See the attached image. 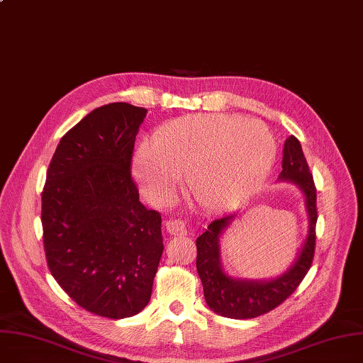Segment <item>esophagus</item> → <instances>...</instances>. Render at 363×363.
<instances>
[{
  "label": "esophagus",
  "instance_id": "1",
  "mask_svg": "<svg viewBox=\"0 0 363 363\" xmlns=\"http://www.w3.org/2000/svg\"><path fill=\"white\" fill-rule=\"evenodd\" d=\"M166 228L172 235H184L186 234V223L182 219H172L166 223Z\"/></svg>",
  "mask_w": 363,
  "mask_h": 363
}]
</instances>
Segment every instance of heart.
Listing matches in <instances>:
<instances>
[{"label":"heart","instance_id":"obj_1","mask_svg":"<svg viewBox=\"0 0 363 363\" xmlns=\"http://www.w3.org/2000/svg\"><path fill=\"white\" fill-rule=\"evenodd\" d=\"M276 157L272 133L259 121L230 116H191L169 121L154 145L135 157L144 193L166 200L185 175L199 206L227 211L245 201L269 175Z\"/></svg>","mask_w":363,"mask_h":363}]
</instances>
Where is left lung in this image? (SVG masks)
<instances>
[{"label":"left lung","instance_id":"1","mask_svg":"<svg viewBox=\"0 0 363 363\" xmlns=\"http://www.w3.org/2000/svg\"><path fill=\"white\" fill-rule=\"evenodd\" d=\"M280 181L294 182L303 191L308 213V233L299 254L289 269L276 279L246 280L228 276L220 265L219 239L233 223L235 215H224L209 224L199 235L197 273L203 283L206 304L219 316L230 319L258 318L280 306L298 288L310 270L316 249V186L304 157L301 144L295 136L285 140Z\"/></svg>","mask_w":363,"mask_h":363}]
</instances>
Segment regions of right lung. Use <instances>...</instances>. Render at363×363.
Listing matches in <instances>:
<instances>
[{
	"mask_svg": "<svg viewBox=\"0 0 363 363\" xmlns=\"http://www.w3.org/2000/svg\"><path fill=\"white\" fill-rule=\"evenodd\" d=\"M147 109H93L62 136L41 194L43 240L55 280L84 310L124 319L144 310L163 254L162 215L139 201L135 139Z\"/></svg>",
	"mask_w": 363,
	"mask_h": 363,
	"instance_id": "right-lung-1",
	"label": "right lung"
}]
</instances>
